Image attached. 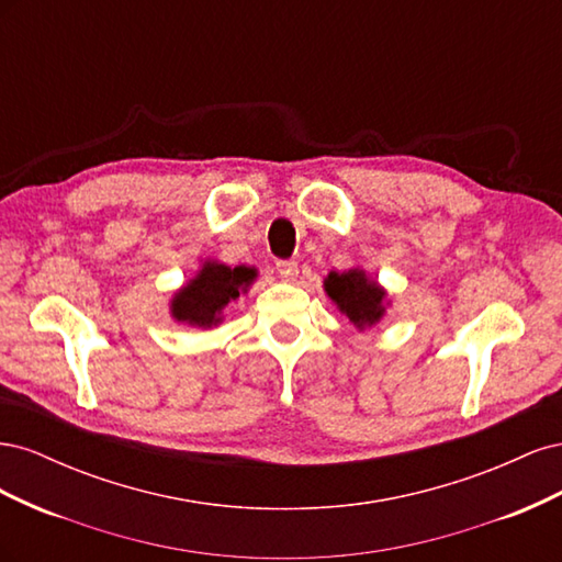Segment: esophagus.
<instances>
[{
  "instance_id": "1",
  "label": "esophagus",
  "mask_w": 562,
  "mask_h": 562,
  "mask_svg": "<svg viewBox=\"0 0 562 562\" xmlns=\"http://www.w3.org/2000/svg\"><path fill=\"white\" fill-rule=\"evenodd\" d=\"M277 274L283 281H295V277H297V262H293V260H279L277 262Z\"/></svg>"
}]
</instances>
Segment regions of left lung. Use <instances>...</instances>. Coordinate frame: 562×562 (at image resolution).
<instances>
[{"label": "left lung", "instance_id": "1", "mask_svg": "<svg viewBox=\"0 0 562 562\" xmlns=\"http://www.w3.org/2000/svg\"><path fill=\"white\" fill-rule=\"evenodd\" d=\"M323 291L333 300L339 314H345L359 330L378 326L391 304L384 288L375 279H370L361 267L330 271L323 279Z\"/></svg>", "mask_w": 562, "mask_h": 562}]
</instances>
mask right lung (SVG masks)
<instances>
[{"mask_svg":"<svg viewBox=\"0 0 562 562\" xmlns=\"http://www.w3.org/2000/svg\"><path fill=\"white\" fill-rule=\"evenodd\" d=\"M255 279H258L255 267H229L225 262L206 260L196 274L173 293L171 316L192 328H217L225 318L227 304L239 300L241 293H248Z\"/></svg>","mask_w":562,"mask_h":562,"instance_id":"1","label":"right lung"}]
</instances>
